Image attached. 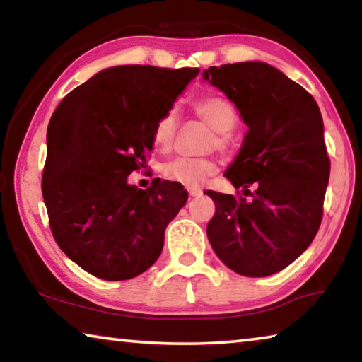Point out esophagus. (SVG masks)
Listing matches in <instances>:
<instances>
[{"mask_svg":"<svg viewBox=\"0 0 362 362\" xmlns=\"http://www.w3.org/2000/svg\"><path fill=\"white\" fill-rule=\"evenodd\" d=\"M188 194H189V198H199V196L203 194V192H201L199 188H189Z\"/></svg>","mask_w":362,"mask_h":362,"instance_id":"34e87169","label":"esophagus"}]
</instances>
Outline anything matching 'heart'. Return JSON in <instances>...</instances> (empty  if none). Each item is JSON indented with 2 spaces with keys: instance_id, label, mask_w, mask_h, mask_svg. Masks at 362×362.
<instances>
[{
  "instance_id": "heart-1",
  "label": "heart",
  "mask_w": 362,
  "mask_h": 362,
  "mask_svg": "<svg viewBox=\"0 0 362 362\" xmlns=\"http://www.w3.org/2000/svg\"><path fill=\"white\" fill-rule=\"evenodd\" d=\"M193 110L201 119L207 122L216 131L212 145H216V148L222 151H228L231 145L230 131L236 126L238 121L235 105L226 97L212 94L196 100L193 103ZM177 121L179 119H177V112L174 108L168 110L158 119L155 129H153V142H155L158 148L166 150L173 144L177 131ZM216 170V163L209 158L177 156L163 164L161 174L164 175V179L170 182L194 188L204 183L207 177H211Z\"/></svg>"
}]
</instances>
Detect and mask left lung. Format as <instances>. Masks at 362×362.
Instances as JSON below:
<instances>
[{
	"label": "left lung",
	"instance_id": "left-lung-1",
	"mask_svg": "<svg viewBox=\"0 0 362 362\" xmlns=\"http://www.w3.org/2000/svg\"><path fill=\"white\" fill-rule=\"evenodd\" d=\"M203 79L235 103L247 126L223 175L250 194L247 201L207 192L216 203L207 238L235 273L269 276L302 255L320 230L330 173L320 107L265 62L209 66Z\"/></svg>",
	"mask_w": 362,
	"mask_h": 362
}]
</instances>
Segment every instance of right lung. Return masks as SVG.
Masks as SVG:
<instances>
[{
    "instance_id": "1",
    "label": "right lung",
    "mask_w": 362,
    "mask_h": 362,
    "mask_svg": "<svg viewBox=\"0 0 362 362\" xmlns=\"http://www.w3.org/2000/svg\"><path fill=\"white\" fill-rule=\"evenodd\" d=\"M198 69L110 66L64 97L47 126L42 198L54 240L94 276H139L161 255L164 231L187 203L180 183H127L146 164L153 129Z\"/></svg>"
}]
</instances>
